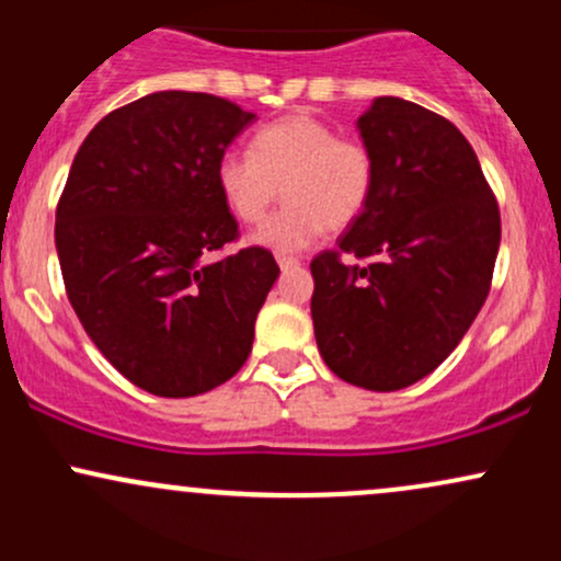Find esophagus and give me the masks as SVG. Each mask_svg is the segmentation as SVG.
Wrapping results in <instances>:
<instances>
[{
    "label": "esophagus",
    "mask_w": 561,
    "mask_h": 561,
    "mask_svg": "<svg viewBox=\"0 0 561 561\" xmlns=\"http://www.w3.org/2000/svg\"><path fill=\"white\" fill-rule=\"evenodd\" d=\"M276 263H279L282 272H289V268H298L300 261L293 259V255H276Z\"/></svg>",
    "instance_id": "34e87169"
}]
</instances>
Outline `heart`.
<instances>
[{
	"label": "heart",
	"mask_w": 561,
	"mask_h": 561,
	"mask_svg": "<svg viewBox=\"0 0 561 561\" xmlns=\"http://www.w3.org/2000/svg\"><path fill=\"white\" fill-rule=\"evenodd\" d=\"M216 184L237 221L255 227L279 195L285 208L255 234L279 253L308 248L324 229H345L364 214L375 190V156L356 137H337L327 121L293 113L261 126L250 152L229 150Z\"/></svg>",
	"instance_id": "heart-1"
}]
</instances>
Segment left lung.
<instances>
[{
	"label": "left lung",
	"instance_id": "1",
	"mask_svg": "<svg viewBox=\"0 0 561 561\" xmlns=\"http://www.w3.org/2000/svg\"><path fill=\"white\" fill-rule=\"evenodd\" d=\"M358 128L375 156V190L337 248L311 261V317L334 375L390 392L435 371L472 327L491 293L501 214L448 118L379 96Z\"/></svg>",
	"mask_w": 561,
	"mask_h": 561
}]
</instances>
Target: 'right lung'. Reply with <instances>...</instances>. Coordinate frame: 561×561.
I'll return each mask as SVG.
<instances>
[{"instance_id": "1", "label": "right lung", "mask_w": 561, "mask_h": 561, "mask_svg": "<svg viewBox=\"0 0 561 561\" xmlns=\"http://www.w3.org/2000/svg\"><path fill=\"white\" fill-rule=\"evenodd\" d=\"M255 113L203 92H156L81 141L55 214L66 295L102 356L137 388L190 398L234 377L279 266L240 240L216 163Z\"/></svg>"}]
</instances>
